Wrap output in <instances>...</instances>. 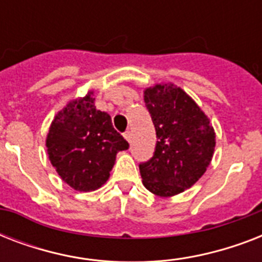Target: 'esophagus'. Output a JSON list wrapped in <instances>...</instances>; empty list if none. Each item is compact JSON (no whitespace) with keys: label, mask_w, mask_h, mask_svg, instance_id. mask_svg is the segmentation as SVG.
Here are the masks:
<instances>
[{"label":"esophagus","mask_w":262,"mask_h":262,"mask_svg":"<svg viewBox=\"0 0 262 262\" xmlns=\"http://www.w3.org/2000/svg\"><path fill=\"white\" fill-rule=\"evenodd\" d=\"M123 137H125V139H126L127 141H129V143H130V141H132V133L129 130L123 133Z\"/></svg>","instance_id":"1"}]
</instances>
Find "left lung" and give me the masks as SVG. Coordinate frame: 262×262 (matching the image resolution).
<instances>
[{
  "label": "left lung",
  "instance_id": "left-lung-1",
  "mask_svg": "<svg viewBox=\"0 0 262 262\" xmlns=\"http://www.w3.org/2000/svg\"><path fill=\"white\" fill-rule=\"evenodd\" d=\"M155 125L154 156L139 166L144 186L160 197L182 193L207 171L215 151V130L193 99L174 84L144 91Z\"/></svg>",
  "mask_w": 262,
  "mask_h": 262
}]
</instances>
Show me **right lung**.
<instances>
[{
  "label": "right lung",
  "mask_w": 262,
  "mask_h": 262,
  "mask_svg": "<svg viewBox=\"0 0 262 262\" xmlns=\"http://www.w3.org/2000/svg\"><path fill=\"white\" fill-rule=\"evenodd\" d=\"M94 92L72 100L55 115L46 139L58 175L75 190H96L106 182L115 156L129 144L113 127L111 117L96 110Z\"/></svg>",
  "instance_id": "right-lung-1"
}]
</instances>
